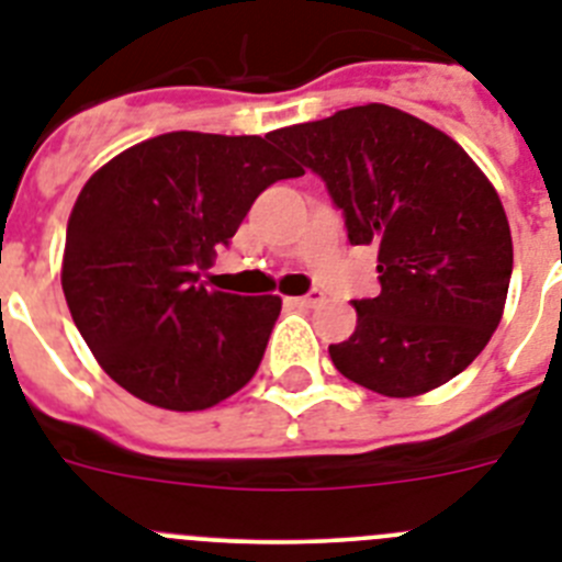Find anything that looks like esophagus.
<instances>
[{
  "label": "esophagus",
  "mask_w": 562,
  "mask_h": 562,
  "mask_svg": "<svg viewBox=\"0 0 562 562\" xmlns=\"http://www.w3.org/2000/svg\"><path fill=\"white\" fill-rule=\"evenodd\" d=\"M324 301H326V295H324V292H317V290L306 292V295H301V297H290V304L304 306V310H315V306H321Z\"/></svg>",
  "instance_id": "1"
}]
</instances>
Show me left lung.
<instances>
[{
  "label": "left lung",
  "mask_w": 562,
  "mask_h": 562,
  "mask_svg": "<svg viewBox=\"0 0 562 562\" xmlns=\"http://www.w3.org/2000/svg\"><path fill=\"white\" fill-rule=\"evenodd\" d=\"M270 140L326 182L351 245H376L380 295L351 301L335 369L382 396H419L484 351L504 315L513 236L470 154L385 103L278 128Z\"/></svg>",
  "instance_id": "left-lung-1"
}]
</instances>
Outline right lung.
Returning a JSON list of instances; mask_svg holds the SVG:
<instances>
[{
	"mask_svg": "<svg viewBox=\"0 0 562 562\" xmlns=\"http://www.w3.org/2000/svg\"><path fill=\"white\" fill-rule=\"evenodd\" d=\"M301 173L270 134L168 132L89 177L69 213L61 286L121 389L157 408L205 411L252 380L281 297L207 290L202 272L258 193Z\"/></svg>",
	"mask_w": 562,
	"mask_h": 562,
	"instance_id": "right-lung-1",
	"label": "right lung"
}]
</instances>
